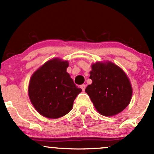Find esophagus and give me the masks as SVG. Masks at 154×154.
Segmentation results:
<instances>
[{"label":"esophagus","mask_w":154,"mask_h":154,"mask_svg":"<svg viewBox=\"0 0 154 154\" xmlns=\"http://www.w3.org/2000/svg\"><path fill=\"white\" fill-rule=\"evenodd\" d=\"M80 87H81V88H82V90H83V91H85L86 86L85 84H83V85H81V86H80Z\"/></svg>","instance_id":"34e87169"}]
</instances>
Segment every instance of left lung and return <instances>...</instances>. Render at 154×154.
<instances>
[{"label": "left lung", "mask_w": 154, "mask_h": 154, "mask_svg": "<svg viewBox=\"0 0 154 154\" xmlns=\"http://www.w3.org/2000/svg\"><path fill=\"white\" fill-rule=\"evenodd\" d=\"M89 78L92 83L85 91L100 114L114 116L129 105L133 88L130 79L119 66L112 62H97L91 65Z\"/></svg>", "instance_id": "8db88e82"}]
</instances>
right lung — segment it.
Segmentation results:
<instances>
[{
	"label": "right lung",
	"instance_id": "right-lung-1",
	"mask_svg": "<svg viewBox=\"0 0 154 154\" xmlns=\"http://www.w3.org/2000/svg\"><path fill=\"white\" fill-rule=\"evenodd\" d=\"M68 66V61L54 58L38 68L29 80V100L44 117L56 119L66 116L82 91L66 71Z\"/></svg>",
	"mask_w": 154,
	"mask_h": 154
}]
</instances>
